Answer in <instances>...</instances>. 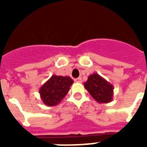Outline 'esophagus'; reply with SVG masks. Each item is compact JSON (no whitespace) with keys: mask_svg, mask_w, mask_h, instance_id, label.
<instances>
[{"mask_svg":"<svg viewBox=\"0 0 147 147\" xmlns=\"http://www.w3.org/2000/svg\"><path fill=\"white\" fill-rule=\"evenodd\" d=\"M75 81H76V83H82V82H83V80H82V78H80V77H79V78L76 79V80H75Z\"/></svg>","mask_w":147,"mask_h":147,"instance_id":"1","label":"esophagus"}]
</instances>
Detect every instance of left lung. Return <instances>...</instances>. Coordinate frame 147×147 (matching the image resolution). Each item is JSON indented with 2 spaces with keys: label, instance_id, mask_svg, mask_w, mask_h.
Masks as SVG:
<instances>
[{
  "label": "left lung",
  "instance_id": "left-lung-1",
  "mask_svg": "<svg viewBox=\"0 0 147 147\" xmlns=\"http://www.w3.org/2000/svg\"><path fill=\"white\" fill-rule=\"evenodd\" d=\"M84 87L98 103H109L113 101V86L98 74L89 76L84 83Z\"/></svg>",
  "mask_w": 147,
  "mask_h": 147
}]
</instances>
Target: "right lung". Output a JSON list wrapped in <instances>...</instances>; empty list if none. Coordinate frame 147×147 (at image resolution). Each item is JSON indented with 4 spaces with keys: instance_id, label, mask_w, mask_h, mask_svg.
<instances>
[{
    "instance_id": "obj_1",
    "label": "right lung",
    "mask_w": 147,
    "mask_h": 147,
    "mask_svg": "<svg viewBox=\"0 0 147 147\" xmlns=\"http://www.w3.org/2000/svg\"><path fill=\"white\" fill-rule=\"evenodd\" d=\"M73 83L69 76H52L39 89L42 102L48 106L58 105L66 96Z\"/></svg>"
}]
</instances>
